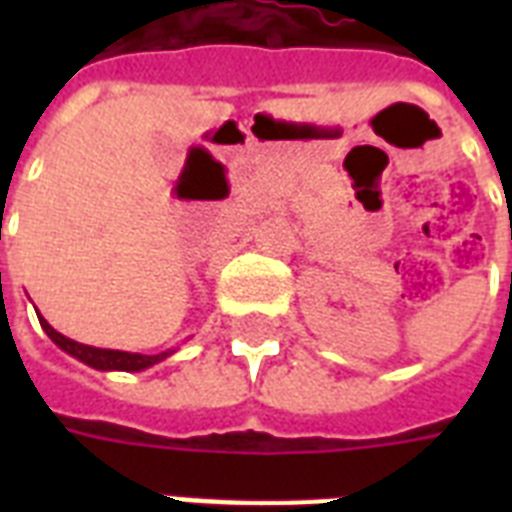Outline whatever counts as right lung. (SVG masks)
Masks as SVG:
<instances>
[{
  "label": "right lung",
  "mask_w": 512,
  "mask_h": 512,
  "mask_svg": "<svg viewBox=\"0 0 512 512\" xmlns=\"http://www.w3.org/2000/svg\"><path fill=\"white\" fill-rule=\"evenodd\" d=\"M39 324H42V329L50 335V340L55 342L58 348H63L66 353L79 358L82 364L92 366V369H103V372H111V369H119V372H140V369H148V366L159 364V361H164V358L175 353V350H164V353H156V356H143V353H127V350L92 348V345H82V342L60 335L58 329H52L42 316H39Z\"/></svg>",
  "instance_id": "right-lung-1"
}]
</instances>
